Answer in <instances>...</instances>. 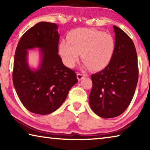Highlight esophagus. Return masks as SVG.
<instances>
[{
  "label": "esophagus",
  "instance_id": "1",
  "mask_svg": "<svg viewBox=\"0 0 150 150\" xmlns=\"http://www.w3.org/2000/svg\"><path fill=\"white\" fill-rule=\"evenodd\" d=\"M77 77L78 81H81V79H83V78H85V77H87V75H85V74H81V73H77Z\"/></svg>",
  "mask_w": 150,
  "mask_h": 150
}]
</instances>
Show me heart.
Wrapping results in <instances>:
<instances>
[{
  "mask_svg": "<svg viewBox=\"0 0 150 150\" xmlns=\"http://www.w3.org/2000/svg\"><path fill=\"white\" fill-rule=\"evenodd\" d=\"M115 46V40L110 34L93 28H81L73 30L67 41L60 42L59 53L68 67H74L81 54L85 67L99 71L110 63Z\"/></svg>",
  "mask_w": 150,
  "mask_h": 150,
  "instance_id": "obj_1",
  "label": "heart"
}]
</instances>
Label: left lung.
Wrapping results in <instances>:
<instances>
[{"label": "left lung", "mask_w": 150, "mask_h": 150, "mask_svg": "<svg viewBox=\"0 0 150 150\" xmlns=\"http://www.w3.org/2000/svg\"><path fill=\"white\" fill-rule=\"evenodd\" d=\"M115 50L108 65L91 75L93 87L89 105L93 111L104 118L116 117L130 105L138 80L136 50L130 37L113 26Z\"/></svg>", "instance_id": "8db88e82"}]
</instances>
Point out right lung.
I'll return each mask as SVG.
<instances>
[{
  "mask_svg": "<svg viewBox=\"0 0 150 150\" xmlns=\"http://www.w3.org/2000/svg\"><path fill=\"white\" fill-rule=\"evenodd\" d=\"M54 23L40 22L22 35L15 52L12 80L22 105L28 110L45 115L56 110L78 82L74 71L63 65L58 55L59 34ZM40 49V62L32 69L28 50Z\"/></svg>",
  "mask_w": 150,
  "mask_h": 150,
  "instance_id": "right-lung-1",
  "label": "right lung"
}]
</instances>
